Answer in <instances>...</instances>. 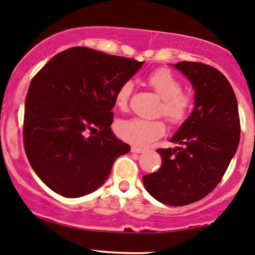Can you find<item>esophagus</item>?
I'll list each match as a JSON object with an SVG mask.
<instances>
[{
  "mask_svg": "<svg viewBox=\"0 0 255 255\" xmlns=\"http://www.w3.org/2000/svg\"><path fill=\"white\" fill-rule=\"evenodd\" d=\"M132 152L133 153H141V152H144V149H141V147H136V146H132Z\"/></svg>",
  "mask_w": 255,
  "mask_h": 255,
  "instance_id": "esophagus-1",
  "label": "esophagus"
}]
</instances>
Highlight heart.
Wrapping results in <instances>:
<instances>
[{
	"mask_svg": "<svg viewBox=\"0 0 255 255\" xmlns=\"http://www.w3.org/2000/svg\"><path fill=\"white\" fill-rule=\"evenodd\" d=\"M147 85L162 99L158 114L174 127H179L189 119L195 105L194 93L183 91L180 80L168 69H157L147 76ZM133 93V83L123 82L117 89L115 104L120 110L126 111L129 106ZM116 133L120 138L130 144L145 146L157 140L166 133V123L162 120H122L116 123Z\"/></svg>",
	"mask_w": 255,
	"mask_h": 255,
	"instance_id": "1",
	"label": "heart"
}]
</instances>
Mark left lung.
<instances>
[{
  "instance_id": "left-lung-1",
  "label": "left lung",
  "mask_w": 255,
  "mask_h": 255,
  "mask_svg": "<svg viewBox=\"0 0 255 255\" xmlns=\"http://www.w3.org/2000/svg\"><path fill=\"white\" fill-rule=\"evenodd\" d=\"M195 88V109L170 141L175 149H157L162 166L144 175L151 196L168 206L202 200L225 174L240 142L239 106L230 82L203 63L175 64Z\"/></svg>"
}]
</instances>
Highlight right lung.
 I'll return each instance as SVG.
<instances>
[{
	"mask_svg": "<svg viewBox=\"0 0 255 255\" xmlns=\"http://www.w3.org/2000/svg\"><path fill=\"white\" fill-rule=\"evenodd\" d=\"M144 61L71 47L30 82L23 138L27 159L49 189L81 197L106 180L130 146L111 130L117 89Z\"/></svg>",
	"mask_w": 255,
	"mask_h": 255,
	"instance_id": "obj_1",
	"label": "right lung"
}]
</instances>
